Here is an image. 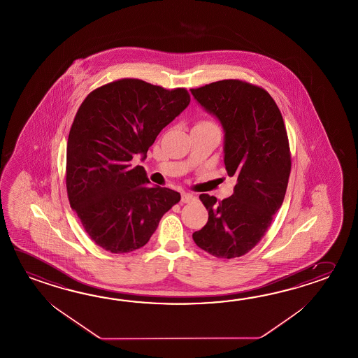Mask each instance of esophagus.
<instances>
[{
	"label": "esophagus",
	"instance_id": "esophagus-1",
	"mask_svg": "<svg viewBox=\"0 0 358 358\" xmlns=\"http://www.w3.org/2000/svg\"><path fill=\"white\" fill-rule=\"evenodd\" d=\"M194 199H195V197L192 196L189 192H182V195H181V201H182V203H190Z\"/></svg>",
	"mask_w": 358,
	"mask_h": 358
}]
</instances>
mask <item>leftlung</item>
Here are the masks:
<instances>
[{
  "instance_id": "left-lung-1",
  "label": "left lung",
  "mask_w": 358,
  "mask_h": 358,
  "mask_svg": "<svg viewBox=\"0 0 358 358\" xmlns=\"http://www.w3.org/2000/svg\"><path fill=\"white\" fill-rule=\"evenodd\" d=\"M190 92L222 124L224 166L237 180L232 196L222 201L200 195L209 218L192 238L215 257H240L263 238L285 200L291 155L283 117L268 92L243 81Z\"/></svg>"
}]
</instances>
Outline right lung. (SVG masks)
Segmentation results:
<instances>
[{"label":"right lung","instance_id":"1","mask_svg":"<svg viewBox=\"0 0 358 358\" xmlns=\"http://www.w3.org/2000/svg\"><path fill=\"white\" fill-rule=\"evenodd\" d=\"M190 104L186 89L122 79L81 103L67 140L66 187L90 238L113 254L143 248L180 192L150 186L143 166L158 134Z\"/></svg>","mask_w":358,"mask_h":358}]
</instances>
